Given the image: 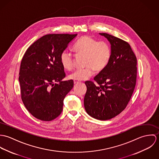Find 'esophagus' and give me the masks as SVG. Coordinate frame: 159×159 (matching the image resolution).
Segmentation results:
<instances>
[{"instance_id":"obj_1","label":"esophagus","mask_w":159,"mask_h":159,"mask_svg":"<svg viewBox=\"0 0 159 159\" xmlns=\"http://www.w3.org/2000/svg\"><path fill=\"white\" fill-rule=\"evenodd\" d=\"M79 83V81H77V80H74V84H77Z\"/></svg>"}]
</instances>
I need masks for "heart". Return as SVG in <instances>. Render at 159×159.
<instances>
[{
  "mask_svg": "<svg viewBox=\"0 0 159 159\" xmlns=\"http://www.w3.org/2000/svg\"><path fill=\"white\" fill-rule=\"evenodd\" d=\"M73 50L76 54L84 56L85 68L77 69L69 75L68 78L74 80H85L89 78L95 70L102 71L108 65L111 57V48L103 41L97 42L89 36L80 38L73 46ZM62 67L70 70L73 67L72 54L67 51H64L60 57Z\"/></svg>",
  "mask_w": 159,
  "mask_h": 159,
  "instance_id": "obj_1",
  "label": "heart"
}]
</instances>
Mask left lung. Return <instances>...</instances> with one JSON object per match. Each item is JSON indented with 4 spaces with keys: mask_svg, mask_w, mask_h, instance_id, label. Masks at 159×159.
<instances>
[{
    "mask_svg": "<svg viewBox=\"0 0 159 159\" xmlns=\"http://www.w3.org/2000/svg\"><path fill=\"white\" fill-rule=\"evenodd\" d=\"M111 45L110 61L95 78L85 82L84 108L90 116L106 120L120 113L127 107L136 85V56L126 42L100 33Z\"/></svg>",
    "mask_w": 159,
    "mask_h": 159,
    "instance_id": "8db88e82",
    "label": "left lung"
}]
</instances>
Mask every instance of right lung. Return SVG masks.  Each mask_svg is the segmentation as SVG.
<instances>
[{
    "mask_svg": "<svg viewBox=\"0 0 159 159\" xmlns=\"http://www.w3.org/2000/svg\"><path fill=\"white\" fill-rule=\"evenodd\" d=\"M77 34H48L25 51L19 81L23 103L33 116L50 121L62 111L64 100L73 87L66 76L60 57Z\"/></svg>",
    "mask_w": 159,
    "mask_h": 159,
    "instance_id": "obj_1",
    "label": "right lung"
}]
</instances>
